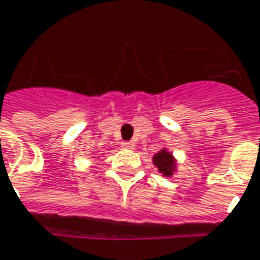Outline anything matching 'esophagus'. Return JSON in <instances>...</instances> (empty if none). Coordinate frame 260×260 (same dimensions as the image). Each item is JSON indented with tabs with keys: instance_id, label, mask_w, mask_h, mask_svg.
Here are the masks:
<instances>
[{
	"instance_id": "1",
	"label": "esophagus",
	"mask_w": 260,
	"mask_h": 260,
	"mask_svg": "<svg viewBox=\"0 0 260 260\" xmlns=\"http://www.w3.org/2000/svg\"><path fill=\"white\" fill-rule=\"evenodd\" d=\"M122 145V148L125 149H134L135 148V143L132 142V141H124V142L121 143Z\"/></svg>"
}]
</instances>
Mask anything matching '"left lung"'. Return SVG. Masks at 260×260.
Here are the masks:
<instances>
[{
  "mask_svg": "<svg viewBox=\"0 0 260 260\" xmlns=\"http://www.w3.org/2000/svg\"><path fill=\"white\" fill-rule=\"evenodd\" d=\"M153 161H155V165L157 166V169L160 170L161 173L166 174V176H170V174H172V172H173L174 160L169 152H166V150H160L159 153H156L155 155Z\"/></svg>",
  "mask_w": 260,
  "mask_h": 260,
  "instance_id": "left-lung-1",
  "label": "left lung"
}]
</instances>
